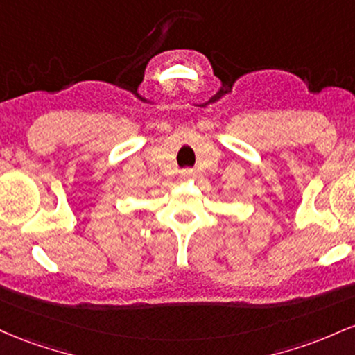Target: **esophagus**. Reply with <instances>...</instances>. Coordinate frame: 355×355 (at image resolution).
Wrapping results in <instances>:
<instances>
[{
	"instance_id": "1",
	"label": "esophagus",
	"mask_w": 355,
	"mask_h": 355,
	"mask_svg": "<svg viewBox=\"0 0 355 355\" xmlns=\"http://www.w3.org/2000/svg\"><path fill=\"white\" fill-rule=\"evenodd\" d=\"M181 178L182 179H193L194 178V171L193 169H184L181 173Z\"/></svg>"
}]
</instances>
